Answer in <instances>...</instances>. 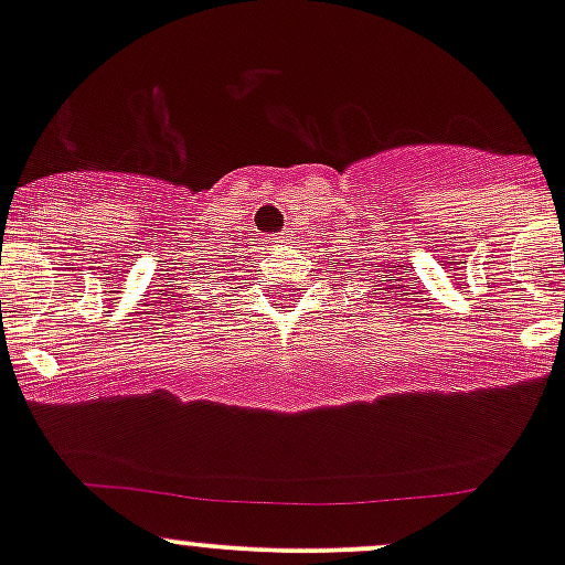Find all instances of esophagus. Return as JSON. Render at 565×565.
<instances>
[{
    "label": "esophagus",
    "instance_id": "obj_1",
    "mask_svg": "<svg viewBox=\"0 0 565 565\" xmlns=\"http://www.w3.org/2000/svg\"><path fill=\"white\" fill-rule=\"evenodd\" d=\"M264 245H266V250H275V247L285 245V236H280V234H269V236H264Z\"/></svg>",
    "mask_w": 565,
    "mask_h": 565
}]
</instances>
